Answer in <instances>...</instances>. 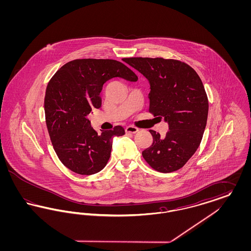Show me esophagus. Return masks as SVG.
Listing matches in <instances>:
<instances>
[{"instance_id":"esophagus-1","label":"esophagus","mask_w":251,"mask_h":251,"mask_svg":"<svg viewBox=\"0 0 251 251\" xmlns=\"http://www.w3.org/2000/svg\"><path fill=\"white\" fill-rule=\"evenodd\" d=\"M125 131H126V132H130V133H135V132L138 131V129L136 127H133V126H128V127H126Z\"/></svg>"}]
</instances>
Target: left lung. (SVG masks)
<instances>
[{
  "label": "left lung",
  "instance_id": "left-lung-1",
  "mask_svg": "<svg viewBox=\"0 0 251 251\" xmlns=\"http://www.w3.org/2000/svg\"><path fill=\"white\" fill-rule=\"evenodd\" d=\"M123 61L148 79L150 112L164 118L169 128L166 136L150 130L153 143L143 151L144 159L159 172L176 171L187 163L202 139L209 110L202 82L194 69L179 60L131 57Z\"/></svg>",
  "mask_w": 251,
  "mask_h": 251
}]
</instances>
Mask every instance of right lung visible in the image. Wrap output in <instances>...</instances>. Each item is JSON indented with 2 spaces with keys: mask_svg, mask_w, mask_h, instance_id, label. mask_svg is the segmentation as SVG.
I'll return each instance as SVG.
<instances>
[{
  "mask_svg": "<svg viewBox=\"0 0 251 251\" xmlns=\"http://www.w3.org/2000/svg\"><path fill=\"white\" fill-rule=\"evenodd\" d=\"M136 82L137 76L117 60L76 59L65 64L50 80L44 109L52 147L65 167L92 175L106 166L113 138L125 133L121 126L97 131L87 119L101 106L100 93L113 78Z\"/></svg>",
  "mask_w": 251,
  "mask_h": 251,
  "instance_id": "obj_1",
  "label": "right lung"
}]
</instances>
